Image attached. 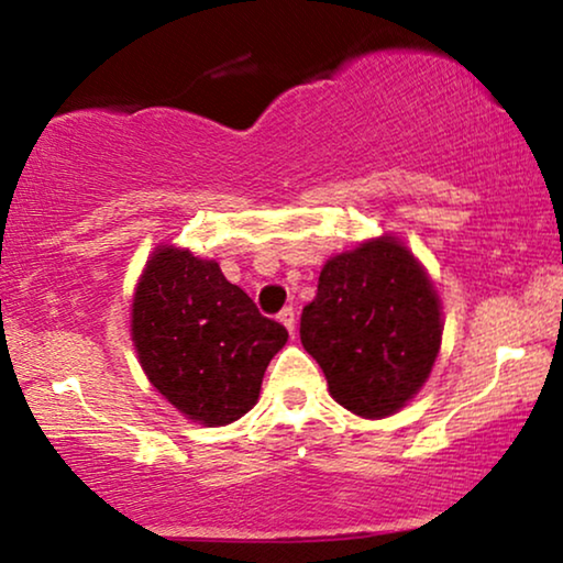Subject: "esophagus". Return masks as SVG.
<instances>
[{
  "label": "esophagus",
  "instance_id": "obj_1",
  "mask_svg": "<svg viewBox=\"0 0 563 563\" xmlns=\"http://www.w3.org/2000/svg\"><path fill=\"white\" fill-rule=\"evenodd\" d=\"M279 322L284 328L289 330V333H295V325H297V320H295V310H291V307H284V310L279 312Z\"/></svg>",
  "mask_w": 563,
  "mask_h": 563
}]
</instances>
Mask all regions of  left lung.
I'll return each mask as SVG.
<instances>
[{"label":"left lung","instance_id":"1","mask_svg":"<svg viewBox=\"0 0 563 563\" xmlns=\"http://www.w3.org/2000/svg\"><path fill=\"white\" fill-rule=\"evenodd\" d=\"M441 330L433 284L395 238L330 258L299 318V338L330 395L361 418H387L418 395Z\"/></svg>","mask_w":563,"mask_h":563}]
</instances>
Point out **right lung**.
<instances>
[{"mask_svg": "<svg viewBox=\"0 0 563 563\" xmlns=\"http://www.w3.org/2000/svg\"><path fill=\"white\" fill-rule=\"evenodd\" d=\"M287 338V328L264 318L214 261L166 245L145 264L133 343L153 387L189 420L228 426L243 418Z\"/></svg>", "mask_w": 563, "mask_h": 563, "instance_id": "1", "label": "right lung"}]
</instances>
